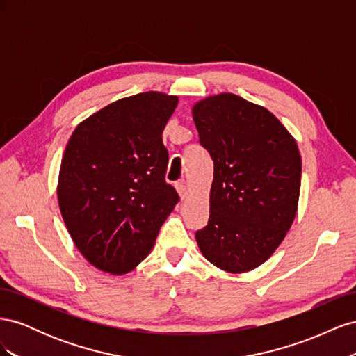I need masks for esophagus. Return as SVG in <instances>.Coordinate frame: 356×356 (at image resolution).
Instances as JSON below:
<instances>
[{
	"label": "esophagus",
	"instance_id": "1",
	"mask_svg": "<svg viewBox=\"0 0 356 356\" xmlns=\"http://www.w3.org/2000/svg\"><path fill=\"white\" fill-rule=\"evenodd\" d=\"M175 187H177V191H178V195H179L181 200H186L187 196H188V188H187V186L184 184V182H178V184H177Z\"/></svg>",
	"mask_w": 356,
	"mask_h": 356
}]
</instances>
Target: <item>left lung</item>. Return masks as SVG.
<instances>
[{
  "instance_id": "obj_1",
  "label": "left lung",
  "mask_w": 356,
  "mask_h": 356,
  "mask_svg": "<svg viewBox=\"0 0 356 356\" xmlns=\"http://www.w3.org/2000/svg\"><path fill=\"white\" fill-rule=\"evenodd\" d=\"M199 141L213 161L203 257L229 273L263 264L293 224L301 157L296 139L264 106L220 93L193 106Z\"/></svg>"
}]
</instances>
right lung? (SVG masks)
Returning a JSON list of instances; mask_svg holds the SVG:
<instances>
[{
    "label": "right lung",
    "mask_w": 356,
    "mask_h": 356,
    "mask_svg": "<svg viewBox=\"0 0 356 356\" xmlns=\"http://www.w3.org/2000/svg\"><path fill=\"white\" fill-rule=\"evenodd\" d=\"M178 96L144 92L83 120L62 157L58 200L81 255L102 272L124 275L152 251L179 200L165 181L161 134Z\"/></svg>",
    "instance_id": "1"
}]
</instances>
